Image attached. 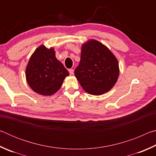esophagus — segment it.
Instances as JSON below:
<instances>
[{
	"instance_id": "34e87169",
	"label": "esophagus",
	"mask_w": 156,
	"mask_h": 156,
	"mask_svg": "<svg viewBox=\"0 0 156 156\" xmlns=\"http://www.w3.org/2000/svg\"><path fill=\"white\" fill-rule=\"evenodd\" d=\"M69 72L70 75H73V69H69Z\"/></svg>"
}]
</instances>
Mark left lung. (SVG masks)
Here are the masks:
<instances>
[{"label": "left lung", "mask_w": 156, "mask_h": 156, "mask_svg": "<svg viewBox=\"0 0 156 156\" xmlns=\"http://www.w3.org/2000/svg\"><path fill=\"white\" fill-rule=\"evenodd\" d=\"M119 73L118 60L107 47L94 39L82 45L80 61L74 74L87 93L99 96L110 91Z\"/></svg>", "instance_id": "8db88e82"}]
</instances>
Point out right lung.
<instances>
[{"label":"right lung","instance_id":"1","mask_svg":"<svg viewBox=\"0 0 156 156\" xmlns=\"http://www.w3.org/2000/svg\"><path fill=\"white\" fill-rule=\"evenodd\" d=\"M26 80L36 93L51 96L61 87L68 71L56 58L54 49L41 45L31 55L26 67Z\"/></svg>","mask_w":156,"mask_h":156}]
</instances>
